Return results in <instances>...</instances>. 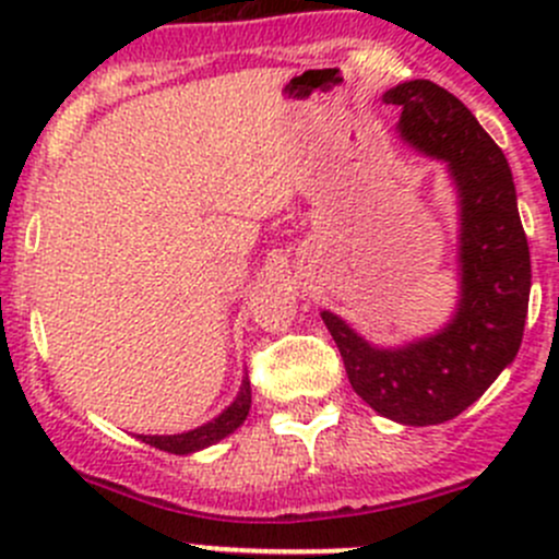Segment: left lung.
Wrapping results in <instances>:
<instances>
[{"label": "left lung", "mask_w": 559, "mask_h": 559, "mask_svg": "<svg viewBox=\"0 0 559 559\" xmlns=\"http://www.w3.org/2000/svg\"><path fill=\"white\" fill-rule=\"evenodd\" d=\"M400 107L411 148L447 162L460 200V297L452 319L403 346H373L341 316L321 311L354 392L386 419L441 425L476 403L520 352L530 300V248L503 151L471 110L432 81L384 94Z\"/></svg>", "instance_id": "8db88e82"}]
</instances>
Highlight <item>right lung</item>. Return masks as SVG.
<instances>
[{"label":"right lung","mask_w":559,"mask_h":559,"mask_svg":"<svg viewBox=\"0 0 559 559\" xmlns=\"http://www.w3.org/2000/svg\"><path fill=\"white\" fill-rule=\"evenodd\" d=\"M248 408H251V381L248 376L240 384L238 397L216 416V419L205 421L202 427H194L189 432H178V436H138L143 443H151V447L162 449V452L170 454H194L200 449L213 447V443L224 441L227 436H233L240 425L246 421Z\"/></svg>","instance_id":"add662e5"}]
</instances>
